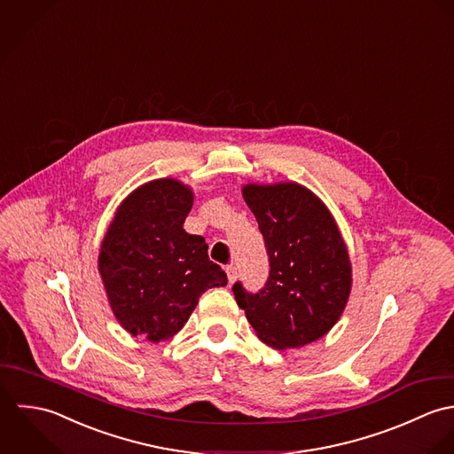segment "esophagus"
I'll use <instances>...</instances> for the list:
<instances>
[{
	"instance_id": "1",
	"label": "esophagus",
	"mask_w": 454,
	"mask_h": 454,
	"mask_svg": "<svg viewBox=\"0 0 454 454\" xmlns=\"http://www.w3.org/2000/svg\"><path fill=\"white\" fill-rule=\"evenodd\" d=\"M226 275H228V282H230V284H233V282L237 280V277H239V273H237V269H235L233 265L226 267Z\"/></svg>"
}]
</instances>
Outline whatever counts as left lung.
Instances as JSON below:
<instances>
[{"mask_svg": "<svg viewBox=\"0 0 454 454\" xmlns=\"http://www.w3.org/2000/svg\"><path fill=\"white\" fill-rule=\"evenodd\" d=\"M242 194L265 239L270 273L258 293L233 294L256 335L275 349L326 335L351 293V260L326 205L296 182L247 184Z\"/></svg>", "mask_w": 454, "mask_h": 454, "instance_id": "left-lung-1", "label": "left lung"}]
</instances>
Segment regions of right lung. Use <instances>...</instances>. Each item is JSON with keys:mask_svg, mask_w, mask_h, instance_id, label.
I'll return each instance as SVG.
<instances>
[{"mask_svg": "<svg viewBox=\"0 0 454 454\" xmlns=\"http://www.w3.org/2000/svg\"><path fill=\"white\" fill-rule=\"evenodd\" d=\"M192 200L181 181L147 182L122 200L103 237L98 270L115 319L133 337L168 340L207 289L228 284L205 239L184 230Z\"/></svg>", "mask_w": 454, "mask_h": 454, "instance_id": "1", "label": "right lung"}]
</instances>
